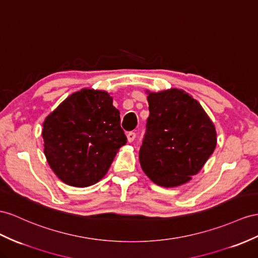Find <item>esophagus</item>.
Returning a JSON list of instances; mask_svg holds the SVG:
<instances>
[{
  "mask_svg": "<svg viewBox=\"0 0 258 258\" xmlns=\"http://www.w3.org/2000/svg\"><path fill=\"white\" fill-rule=\"evenodd\" d=\"M126 137H127V141H128V143H132V142H133V141L135 140L136 133H135V132H130V133H127V134H126Z\"/></svg>",
  "mask_w": 258,
  "mask_h": 258,
  "instance_id": "esophagus-1",
  "label": "esophagus"
}]
</instances>
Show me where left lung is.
Wrapping results in <instances>:
<instances>
[{"mask_svg":"<svg viewBox=\"0 0 258 258\" xmlns=\"http://www.w3.org/2000/svg\"><path fill=\"white\" fill-rule=\"evenodd\" d=\"M146 92L149 116L140 150L141 167L158 185H183L213 155L215 125L201 103L182 89Z\"/></svg>","mask_w":258,"mask_h":258,"instance_id":"obj_1","label":"left lung"}]
</instances>
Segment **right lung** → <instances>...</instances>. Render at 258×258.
<instances>
[{
  "label": "right lung",
  "instance_id": "right-lung-1",
  "mask_svg": "<svg viewBox=\"0 0 258 258\" xmlns=\"http://www.w3.org/2000/svg\"><path fill=\"white\" fill-rule=\"evenodd\" d=\"M42 126L50 168L62 182L75 187L100 181L126 144L120 111L104 90L74 92L45 117Z\"/></svg>",
  "mask_w": 258,
  "mask_h": 258
}]
</instances>
